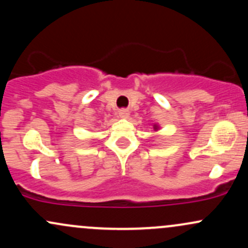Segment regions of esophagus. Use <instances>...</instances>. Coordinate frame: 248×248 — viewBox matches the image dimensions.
<instances>
[{"label": "esophagus", "mask_w": 248, "mask_h": 248, "mask_svg": "<svg viewBox=\"0 0 248 248\" xmlns=\"http://www.w3.org/2000/svg\"><path fill=\"white\" fill-rule=\"evenodd\" d=\"M119 116H120L121 119H128V116H129V112H128L127 109H120L119 110Z\"/></svg>", "instance_id": "1"}]
</instances>
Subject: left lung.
Segmentation results:
<instances>
[{
	"mask_svg": "<svg viewBox=\"0 0 248 248\" xmlns=\"http://www.w3.org/2000/svg\"><path fill=\"white\" fill-rule=\"evenodd\" d=\"M153 128H154V130H158V128H160V127H158L157 124H153Z\"/></svg>",
	"mask_w": 248,
	"mask_h": 248,
	"instance_id": "left-lung-1",
	"label": "left lung"
}]
</instances>
